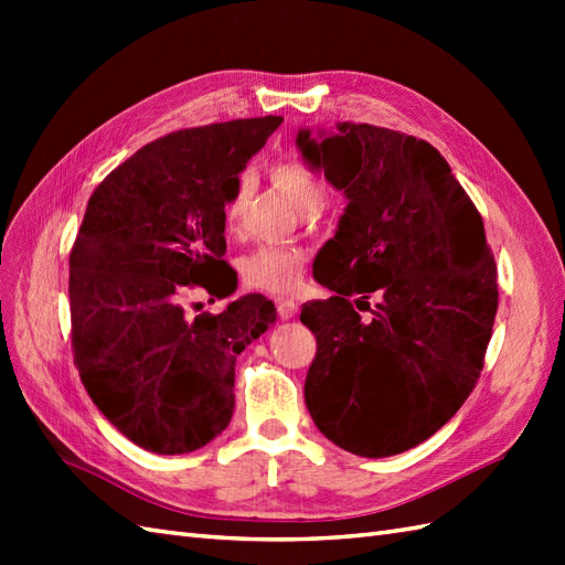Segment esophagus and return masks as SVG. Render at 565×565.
<instances>
[{"label": "esophagus", "instance_id": "obj_1", "mask_svg": "<svg viewBox=\"0 0 565 565\" xmlns=\"http://www.w3.org/2000/svg\"><path fill=\"white\" fill-rule=\"evenodd\" d=\"M276 310H279L281 320H291L298 313V303L289 301V298H276Z\"/></svg>", "mask_w": 565, "mask_h": 565}]
</instances>
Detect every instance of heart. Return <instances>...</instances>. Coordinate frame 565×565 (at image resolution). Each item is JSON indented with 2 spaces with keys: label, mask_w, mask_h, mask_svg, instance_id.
<instances>
[{
  "label": "heart",
  "mask_w": 565,
  "mask_h": 565,
  "mask_svg": "<svg viewBox=\"0 0 565 565\" xmlns=\"http://www.w3.org/2000/svg\"><path fill=\"white\" fill-rule=\"evenodd\" d=\"M269 179L276 191L294 203L298 213H320V209L326 206V184L303 162H276L271 164ZM252 189H255V182H252L249 174H239L235 179V186L223 206V221L231 233H237L239 225H243ZM306 264L308 249L301 245H264L243 257L239 274H243V281L249 289L274 296H291L303 286Z\"/></svg>",
  "instance_id": "heart-1"
}]
</instances>
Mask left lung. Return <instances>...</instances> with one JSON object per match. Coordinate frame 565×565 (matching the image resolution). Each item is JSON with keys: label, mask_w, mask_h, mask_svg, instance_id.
<instances>
[{"label": "left lung", "mask_w": 565, "mask_h": 565, "mask_svg": "<svg viewBox=\"0 0 565 565\" xmlns=\"http://www.w3.org/2000/svg\"><path fill=\"white\" fill-rule=\"evenodd\" d=\"M296 146L347 199L318 255L316 279L332 296L301 310L318 340L308 413L344 451H407L449 423L481 376L498 313L483 218L425 140L344 121L320 138L298 130Z\"/></svg>", "instance_id": "left-lung-1"}]
</instances>
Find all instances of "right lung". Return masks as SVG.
<instances>
[{
	"label": "right lung",
	"mask_w": 565,
	"mask_h": 565,
	"mask_svg": "<svg viewBox=\"0 0 565 565\" xmlns=\"http://www.w3.org/2000/svg\"><path fill=\"white\" fill-rule=\"evenodd\" d=\"M281 116L237 118L148 142L104 179L70 252L72 352L104 417L152 454L218 437L235 407V359L267 332L259 294L189 320L182 298L237 289L223 206Z\"/></svg>",
	"instance_id": "1"
}]
</instances>
